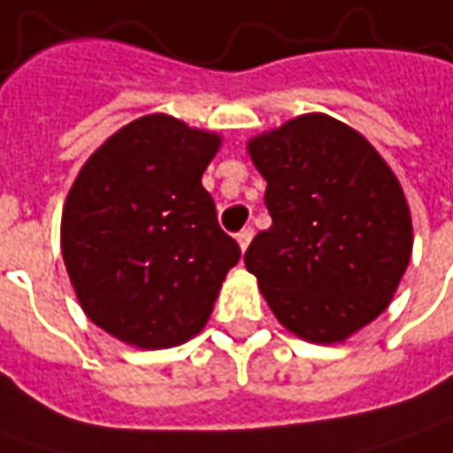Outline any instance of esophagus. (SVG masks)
I'll return each mask as SVG.
<instances>
[{"label":"esophagus","instance_id":"obj_1","mask_svg":"<svg viewBox=\"0 0 453 453\" xmlns=\"http://www.w3.org/2000/svg\"><path fill=\"white\" fill-rule=\"evenodd\" d=\"M252 236H254V232H252V229H250V226H247V229H242V232L236 234V242H239V247H242V252H244V250L250 247V242H252Z\"/></svg>","mask_w":453,"mask_h":453}]
</instances>
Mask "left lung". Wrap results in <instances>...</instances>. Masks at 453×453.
<instances>
[{
	"mask_svg": "<svg viewBox=\"0 0 453 453\" xmlns=\"http://www.w3.org/2000/svg\"><path fill=\"white\" fill-rule=\"evenodd\" d=\"M272 226L244 265L292 335L333 345L393 300L413 247L409 201L383 156L325 113L250 138Z\"/></svg>",
	"mask_w": 453,
	"mask_h": 453,
	"instance_id": "1",
	"label": "left lung"
}]
</instances>
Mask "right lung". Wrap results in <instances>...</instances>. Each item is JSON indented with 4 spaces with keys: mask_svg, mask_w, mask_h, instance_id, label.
<instances>
[{
    "mask_svg": "<svg viewBox=\"0 0 453 453\" xmlns=\"http://www.w3.org/2000/svg\"><path fill=\"white\" fill-rule=\"evenodd\" d=\"M219 146V133L143 115L115 131L70 186L65 267L82 312L126 345L161 350L199 335L239 262L201 186Z\"/></svg>",
    "mask_w": 453,
    "mask_h": 453,
    "instance_id": "right-lung-1",
    "label": "right lung"
}]
</instances>
